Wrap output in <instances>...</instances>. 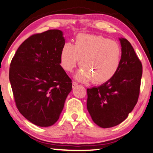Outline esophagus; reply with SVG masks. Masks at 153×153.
I'll return each instance as SVG.
<instances>
[{"label": "esophagus", "instance_id": "obj_1", "mask_svg": "<svg viewBox=\"0 0 153 153\" xmlns=\"http://www.w3.org/2000/svg\"><path fill=\"white\" fill-rule=\"evenodd\" d=\"M77 85H78V83H77L76 82H74V81L72 82V88L76 87V86Z\"/></svg>", "mask_w": 153, "mask_h": 153}]
</instances>
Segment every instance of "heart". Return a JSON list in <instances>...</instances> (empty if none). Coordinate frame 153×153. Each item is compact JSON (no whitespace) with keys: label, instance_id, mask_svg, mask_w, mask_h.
I'll list each match as a JSON object with an SVG mask.
<instances>
[{"label":"heart","instance_id":"b5f03b06","mask_svg":"<svg viewBox=\"0 0 153 153\" xmlns=\"http://www.w3.org/2000/svg\"><path fill=\"white\" fill-rule=\"evenodd\" d=\"M121 49L117 42L101 36L79 34L74 44L65 43L60 53V63L71 72L80 59L81 68L75 78L81 82L103 83L110 80L121 63Z\"/></svg>","mask_w":153,"mask_h":153}]
</instances>
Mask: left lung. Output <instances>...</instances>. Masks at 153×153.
Returning a JSON list of instances; mask_svg holds the SVG:
<instances>
[{"label":"left lung","instance_id":"1","mask_svg":"<svg viewBox=\"0 0 153 153\" xmlns=\"http://www.w3.org/2000/svg\"><path fill=\"white\" fill-rule=\"evenodd\" d=\"M121 46L120 68L112 78L98 87L88 88L87 108L99 127L119 125L127 118L138 100L142 65L131 44L119 38Z\"/></svg>","mask_w":153,"mask_h":153}]
</instances>
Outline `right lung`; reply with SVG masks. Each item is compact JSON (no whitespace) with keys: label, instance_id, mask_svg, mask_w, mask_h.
Returning <instances> with one entry per match:
<instances>
[{"label":"right lung","instance_id":"1","mask_svg":"<svg viewBox=\"0 0 153 153\" xmlns=\"http://www.w3.org/2000/svg\"><path fill=\"white\" fill-rule=\"evenodd\" d=\"M63 33L50 30L26 39L13 57L10 81L21 114L40 127L58 121L72 81L60 65Z\"/></svg>","mask_w":153,"mask_h":153}]
</instances>
